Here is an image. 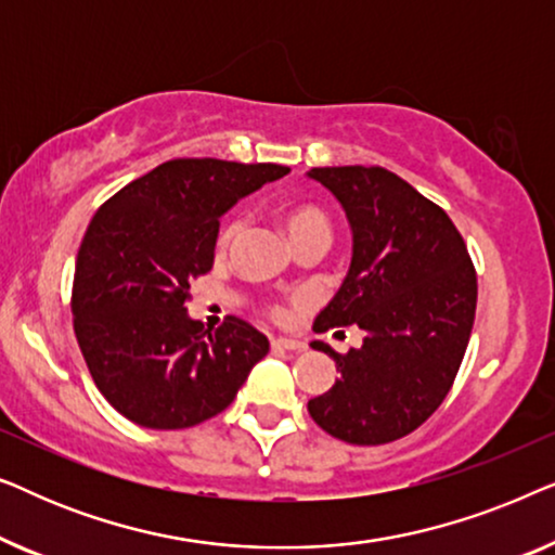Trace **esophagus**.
<instances>
[{"label":"esophagus","mask_w":555,"mask_h":555,"mask_svg":"<svg viewBox=\"0 0 555 555\" xmlns=\"http://www.w3.org/2000/svg\"><path fill=\"white\" fill-rule=\"evenodd\" d=\"M272 348H283V351H302L306 344L302 340H295V338H272Z\"/></svg>","instance_id":"esophagus-1"}]
</instances>
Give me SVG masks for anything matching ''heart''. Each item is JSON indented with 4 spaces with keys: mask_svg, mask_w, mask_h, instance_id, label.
Here are the masks:
<instances>
[{
    "mask_svg": "<svg viewBox=\"0 0 555 555\" xmlns=\"http://www.w3.org/2000/svg\"><path fill=\"white\" fill-rule=\"evenodd\" d=\"M283 224L287 230V237L293 240L295 247L302 245H325L333 237V224L328 215L315 204H293V207L283 209ZM245 230V217H234L224 224L222 234H219V245L227 247L240 237Z\"/></svg>",
    "mask_w": 555,
    "mask_h": 555,
    "instance_id": "1",
    "label": "heart"
}]
</instances>
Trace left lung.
Instances as JSON below:
<instances>
[{"label": "left lung", "mask_w": 555, "mask_h": 555, "mask_svg": "<svg viewBox=\"0 0 555 555\" xmlns=\"http://www.w3.org/2000/svg\"><path fill=\"white\" fill-rule=\"evenodd\" d=\"M346 209L348 275L313 331L356 323L361 348L336 353L333 389L308 401L318 427L348 444H386L429 420L465 359L477 308L467 245L442 207L382 166L310 169Z\"/></svg>", "instance_id": "1"}]
</instances>
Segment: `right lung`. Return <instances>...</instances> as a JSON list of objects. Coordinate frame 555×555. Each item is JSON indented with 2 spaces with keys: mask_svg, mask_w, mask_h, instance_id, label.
<instances>
[{
  "mask_svg": "<svg viewBox=\"0 0 555 555\" xmlns=\"http://www.w3.org/2000/svg\"><path fill=\"white\" fill-rule=\"evenodd\" d=\"M291 171L173 158L90 219L73 280V328L98 391L141 427L186 429L224 412L270 340L237 315L217 331L186 313L215 264L219 217Z\"/></svg>",
  "mask_w": 555,
  "mask_h": 555,
  "instance_id": "1",
  "label": "right lung"
}]
</instances>
